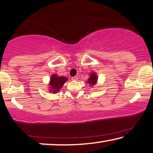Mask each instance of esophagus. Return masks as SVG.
<instances>
[{
    "label": "esophagus",
    "instance_id": "34e87169",
    "mask_svg": "<svg viewBox=\"0 0 153 153\" xmlns=\"http://www.w3.org/2000/svg\"><path fill=\"white\" fill-rule=\"evenodd\" d=\"M72 79V80H74V81H77L78 80V76H73Z\"/></svg>",
    "mask_w": 153,
    "mask_h": 153
}]
</instances>
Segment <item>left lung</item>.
Wrapping results in <instances>:
<instances>
[{"label": "left lung", "mask_w": 153, "mask_h": 153, "mask_svg": "<svg viewBox=\"0 0 153 153\" xmlns=\"http://www.w3.org/2000/svg\"><path fill=\"white\" fill-rule=\"evenodd\" d=\"M97 81V76L95 72H91V74H90V77L88 79V83H89L90 86L93 87V85L96 84Z\"/></svg>", "instance_id": "8db88e82"}]
</instances>
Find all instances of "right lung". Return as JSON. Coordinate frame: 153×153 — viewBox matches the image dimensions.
<instances>
[{"label":"right lung","mask_w":153,"mask_h":153,"mask_svg":"<svg viewBox=\"0 0 153 153\" xmlns=\"http://www.w3.org/2000/svg\"><path fill=\"white\" fill-rule=\"evenodd\" d=\"M68 81V78L63 76H58L57 74H53L50 79L49 82V92H52L53 94L57 93L60 91V89Z\"/></svg>","instance_id":"obj_1"}]
</instances>
